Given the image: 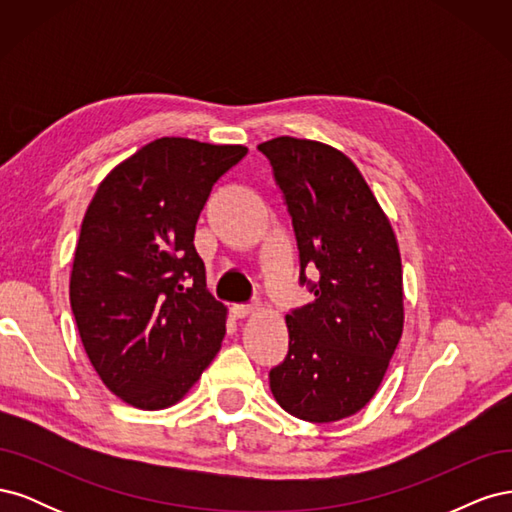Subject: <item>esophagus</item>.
Wrapping results in <instances>:
<instances>
[{"label": "esophagus", "mask_w": 512, "mask_h": 512, "mask_svg": "<svg viewBox=\"0 0 512 512\" xmlns=\"http://www.w3.org/2000/svg\"><path fill=\"white\" fill-rule=\"evenodd\" d=\"M258 305L256 303H247V305H235L232 307V314H235V318H245V316H252L258 312Z\"/></svg>", "instance_id": "1"}]
</instances>
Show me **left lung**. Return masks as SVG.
<instances>
[{
    "mask_svg": "<svg viewBox=\"0 0 512 512\" xmlns=\"http://www.w3.org/2000/svg\"><path fill=\"white\" fill-rule=\"evenodd\" d=\"M292 218L299 284L314 301L286 314L288 354L269 371L288 414L333 423L376 395L404 331V286L395 232L342 151L277 136L258 145ZM316 268L318 283L304 271Z\"/></svg>",
    "mask_w": 512,
    "mask_h": 512,
    "instance_id": "8db88e82",
    "label": "left lung"
}]
</instances>
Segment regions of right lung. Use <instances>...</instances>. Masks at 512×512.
Here are the masks:
<instances>
[{"instance_id": "right-lung-1", "label": "right lung", "mask_w": 512, "mask_h": 512, "mask_svg": "<svg viewBox=\"0 0 512 512\" xmlns=\"http://www.w3.org/2000/svg\"><path fill=\"white\" fill-rule=\"evenodd\" d=\"M245 153L158 138L115 166L87 207L72 314L106 389L134 408L177 404L220 350L226 307L207 290L194 232L215 181Z\"/></svg>"}]
</instances>
